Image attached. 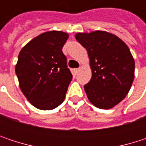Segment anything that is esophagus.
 Instances as JSON below:
<instances>
[{"mask_svg":"<svg viewBox=\"0 0 146 146\" xmlns=\"http://www.w3.org/2000/svg\"><path fill=\"white\" fill-rule=\"evenodd\" d=\"M79 68H74L73 69V73H75V74H77V73H78V72H79Z\"/></svg>","mask_w":146,"mask_h":146,"instance_id":"34e87169","label":"esophagus"}]
</instances>
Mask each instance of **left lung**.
<instances>
[{
    "instance_id": "1",
    "label": "left lung",
    "mask_w": 146,
    "mask_h": 146,
    "mask_svg": "<svg viewBox=\"0 0 146 146\" xmlns=\"http://www.w3.org/2000/svg\"><path fill=\"white\" fill-rule=\"evenodd\" d=\"M76 40L88 51L91 79L84 88L89 101L110 109L128 95L134 78V60L121 39L106 31L78 33Z\"/></svg>"
}]
</instances>
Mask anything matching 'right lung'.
Here are the masks:
<instances>
[{"label": "right lung", "instance_id": "1", "mask_svg": "<svg viewBox=\"0 0 146 146\" xmlns=\"http://www.w3.org/2000/svg\"><path fill=\"white\" fill-rule=\"evenodd\" d=\"M68 35L49 31L34 38L19 52L15 68L20 89L40 110H52L65 99L73 75L62 47Z\"/></svg>", "mask_w": 146, "mask_h": 146}]
</instances>
